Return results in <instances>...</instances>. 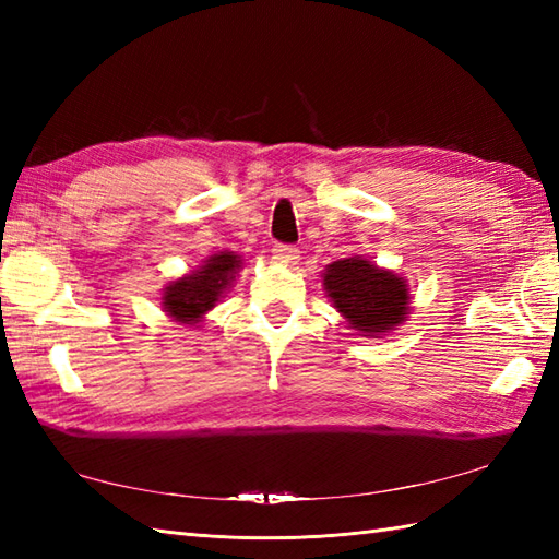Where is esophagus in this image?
I'll return each instance as SVG.
<instances>
[{"label":"esophagus","instance_id":"1","mask_svg":"<svg viewBox=\"0 0 559 559\" xmlns=\"http://www.w3.org/2000/svg\"><path fill=\"white\" fill-rule=\"evenodd\" d=\"M273 259L281 261V264L293 266V264H298L300 252L293 245H273Z\"/></svg>","mask_w":559,"mask_h":559}]
</instances>
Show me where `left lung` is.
<instances>
[{"label":"left lung","instance_id":"left-lung-1","mask_svg":"<svg viewBox=\"0 0 559 559\" xmlns=\"http://www.w3.org/2000/svg\"><path fill=\"white\" fill-rule=\"evenodd\" d=\"M322 286L355 336L384 338L411 314L406 278L360 254L326 264Z\"/></svg>","mask_w":559,"mask_h":559}]
</instances>
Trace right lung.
<instances>
[{"mask_svg":"<svg viewBox=\"0 0 559 559\" xmlns=\"http://www.w3.org/2000/svg\"><path fill=\"white\" fill-rule=\"evenodd\" d=\"M242 261L245 259L240 254L228 252V249L206 257L194 271L170 281L163 288V312L170 317V322L180 326L204 324L206 314L233 288V281L240 276Z\"/></svg>","mask_w":559,"mask_h":559,"instance_id":"1","label":"right lung"}]
</instances>
